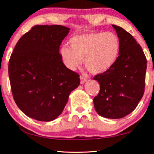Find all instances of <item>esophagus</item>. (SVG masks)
Listing matches in <instances>:
<instances>
[{
    "instance_id": "esophagus-1",
    "label": "esophagus",
    "mask_w": 154,
    "mask_h": 154,
    "mask_svg": "<svg viewBox=\"0 0 154 154\" xmlns=\"http://www.w3.org/2000/svg\"><path fill=\"white\" fill-rule=\"evenodd\" d=\"M80 79H81V84L84 83V82H85L87 81H88V79H87V78H85V77L82 76V75H81Z\"/></svg>"
}]
</instances>
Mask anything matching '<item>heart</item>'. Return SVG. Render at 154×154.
I'll list each match as a JSON object with an SVG mask.
<instances>
[{"label":"heart","instance_id":"heart-1","mask_svg":"<svg viewBox=\"0 0 154 154\" xmlns=\"http://www.w3.org/2000/svg\"><path fill=\"white\" fill-rule=\"evenodd\" d=\"M71 47L62 46L60 53L62 62L69 69L74 70L83 59L89 72L101 73L114 65L118 58L120 42L112 32H97L77 35L69 40Z\"/></svg>","mask_w":154,"mask_h":154}]
</instances>
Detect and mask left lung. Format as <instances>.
<instances>
[{
  "label": "left lung",
  "mask_w": 154,
  "mask_h": 154,
  "mask_svg": "<svg viewBox=\"0 0 154 154\" xmlns=\"http://www.w3.org/2000/svg\"><path fill=\"white\" fill-rule=\"evenodd\" d=\"M112 27L120 42L119 56L112 67L94 78L100 91L93 101L99 115L119 119L133 112L144 94L146 59L130 33L118 26Z\"/></svg>",
  "instance_id": "8db88e82"
}]
</instances>
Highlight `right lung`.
Segmentation results:
<instances>
[{
	"mask_svg": "<svg viewBox=\"0 0 154 154\" xmlns=\"http://www.w3.org/2000/svg\"><path fill=\"white\" fill-rule=\"evenodd\" d=\"M69 30L60 25H36L15 46L8 65L11 90L17 106L29 117L56 119L80 85L79 73L64 65L60 53Z\"/></svg>",
	"mask_w": 154,
	"mask_h": 154,
	"instance_id": "add662e5",
	"label": "right lung"
}]
</instances>
